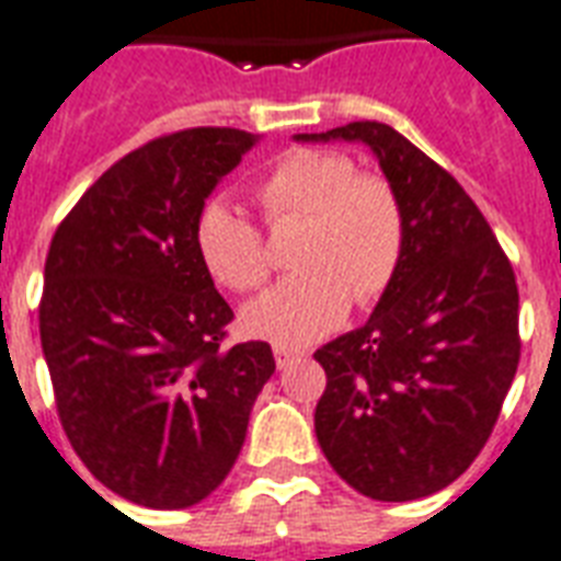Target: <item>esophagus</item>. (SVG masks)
Wrapping results in <instances>:
<instances>
[{"label": "esophagus", "instance_id": "obj_1", "mask_svg": "<svg viewBox=\"0 0 561 561\" xmlns=\"http://www.w3.org/2000/svg\"><path fill=\"white\" fill-rule=\"evenodd\" d=\"M273 358H276V367H288L294 365V358H299V353L297 350L285 347V344H276V347H273Z\"/></svg>", "mask_w": 561, "mask_h": 561}]
</instances>
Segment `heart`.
<instances>
[{
  "label": "heart",
  "instance_id": "heart-1",
  "mask_svg": "<svg viewBox=\"0 0 561 561\" xmlns=\"http://www.w3.org/2000/svg\"><path fill=\"white\" fill-rule=\"evenodd\" d=\"M271 224L306 220L294 264L279 282L243 309V329L276 344H311L344 323L350 299L374 306L400 273L405 211L391 182L356 173V161L335 149H288L259 182ZM199 262L217 285L238 294L271 276L264 234L226 199H211L194 226Z\"/></svg>",
  "mask_w": 561,
  "mask_h": 561
}]
</instances>
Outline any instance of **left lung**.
Here are the masks:
<instances>
[{
  "label": "left lung",
  "mask_w": 561,
  "mask_h": 561,
  "mask_svg": "<svg viewBox=\"0 0 561 561\" xmlns=\"http://www.w3.org/2000/svg\"><path fill=\"white\" fill-rule=\"evenodd\" d=\"M297 140L367 144L405 211L391 288L365 327L314 353L320 450L365 497H430L480 456L515 379V271L465 187L391 126L358 119Z\"/></svg>",
  "instance_id": "1"
}]
</instances>
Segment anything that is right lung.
I'll return each mask as SVG.
<instances>
[{
    "mask_svg": "<svg viewBox=\"0 0 561 561\" xmlns=\"http://www.w3.org/2000/svg\"><path fill=\"white\" fill-rule=\"evenodd\" d=\"M241 128H185L123 156L55 229L41 344L72 450L105 489L149 508L205 500L276 370L271 344H224L232 309L194 226L255 147Z\"/></svg>",
    "mask_w": 561,
    "mask_h": 561,
    "instance_id": "right-lung-1",
    "label": "right lung"
}]
</instances>
